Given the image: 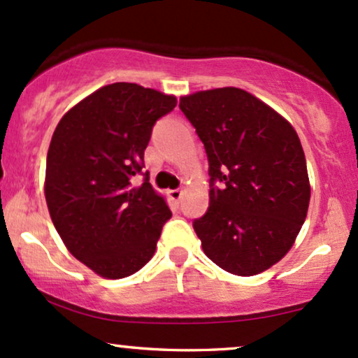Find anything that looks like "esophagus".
<instances>
[{
  "label": "esophagus",
  "mask_w": 358,
  "mask_h": 358,
  "mask_svg": "<svg viewBox=\"0 0 358 358\" xmlns=\"http://www.w3.org/2000/svg\"><path fill=\"white\" fill-rule=\"evenodd\" d=\"M168 193H170V199L175 200V202H180L183 196V190H180V188H175V190H170Z\"/></svg>",
  "instance_id": "obj_1"
}]
</instances>
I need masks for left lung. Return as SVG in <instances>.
Returning a JSON list of instances; mask_svg holds the SVG:
<instances>
[{"label":"left lung","instance_id":"8db88e82","mask_svg":"<svg viewBox=\"0 0 358 358\" xmlns=\"http://www.w3.org/2000/svg\"><path fill=\"white\" fill-rule=\"evenodd\" d=\"M208 158L210 205L193 222L219 268L256 276L293 248L310 205L305 151L289 121L239 87L180 97ZM219 179L221 187H213Z\"/></svg>","mask_w":358,"mask_h":358}]
</instances>
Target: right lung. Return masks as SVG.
Here are the masks:
<instances>
[{
    "label": "right lung",
    "instance_id": "obj_1",
    "mask_svg": "<svg viewBox=\"0 0 358 358\" xmlns=\"http://www.w3.org/2000/svg\"><path fill=\"white\" fill-rule=\"evenodd\" d=\"M176 97L131 82L104 85L62 116L48 146L45 200L65 248L106 279L131 276L153 257L166 199L134 176L156 119Z\"/></svg>",
    "mask_w": 358,
    "mask_h": 358
}]
</instances>
